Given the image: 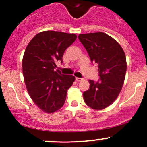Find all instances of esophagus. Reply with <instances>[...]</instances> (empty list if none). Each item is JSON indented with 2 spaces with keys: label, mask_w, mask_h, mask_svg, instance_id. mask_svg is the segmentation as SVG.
Here are the masks:
<instances>
[{
  "label": "esophagus",
  "mask_w": 147,
  "mask_h": 147,
  "mask_svg": "<svg viewBox=\"0 0 147 147\" xmlns=\"http://www.w3.org/2000/svg\"><path fill=\"white\" fill-rule=\"evenodd\" d=\"M76 80L78 81V82H80V81L83 80L82 78H76Z\"/></svg>",
  "instance_id": "34e87169"
}]
</instances>
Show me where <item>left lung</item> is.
<instances>
[{"instance_id": "obj_1", "label": "left lung", "mask_w": 147, "mask_h": 147, "mask_svg": "<svg viewBox=\"0 0 147 147\" xmlns=\"http://www.w3.org/2000/svg\"><path fill=\"white\" fill-rule=\"evenodd\" d=\"M80 41L91 61L98 65L100 80H89L90 88L83 92L87 106L101 110L117 98L125 79L127 61L124 50L114 38L105 32L80 34Z\"/></svg>"}]
</instances>
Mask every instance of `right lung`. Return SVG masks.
Wrapping results in <instances>:
<instances>
[{"instance_id": "add662e5", "label": "right lung", "mask_w": 147, "mask_h": 147, "mask_svg": "<svg viewBox=\"0 0 147 147\" xmlns=\"http://www.w3.org/2000/svg\"><path fill=\"white\" fill-rule=\"evenodd\" d=\"M76 39L73 33L43 31L31 40L25 50L23 74L26 88L34 103L43 112L59 110L75 80L73 75H62L55 68L57 60L63 63L65 50Z\"/></svg>"}]
</instances>
